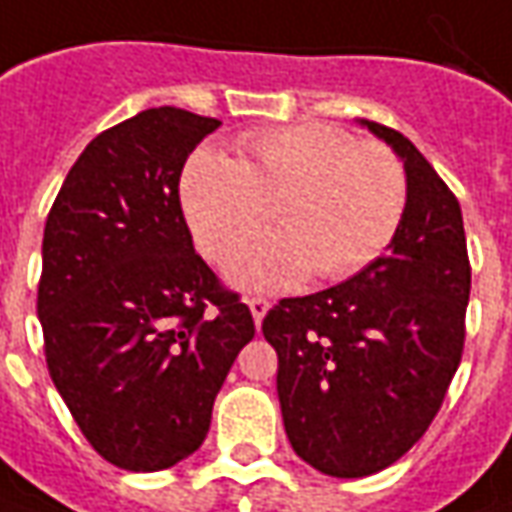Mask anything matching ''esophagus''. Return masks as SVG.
Listing matches in <instances>:
<instances>
[{
	"instance_id": "esophagus-1",
	"label": "esophagus",
	"mask_w": 512,
	"mask_h": 512,
	"mask_svg": "<svg viewBox=\"0 0 512 512\" xmlns=\"http://www.w3.org/2000/svg\"><path fill=\"white\" fill-rule=\"evenodd\" d=\"M246 305H249V310H252V318H255V324L260 327V321H263V316L268 313V307H271V305H268V299H263V296H252V299H249Z\"/></svg>"
}]
</instances>
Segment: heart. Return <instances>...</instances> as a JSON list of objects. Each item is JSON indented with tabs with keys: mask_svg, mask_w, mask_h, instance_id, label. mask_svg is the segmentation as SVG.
<instances>
[{
	"mask_svg": "<svg viewBox=\"0 0 512 512\" xmlns=\"http://www.w3.org/2000/svg\"><path fill=\"white\" fill-rule=\"evenodd\" d=\"M180 202L213 263H230L255 241L271 207L280 232L246 252L230 280L246 291H285L313 271L338 282L377 260L405 216L407 180L388 146L299 121L246 132L238 157L194 152L182 169Z\"/></svg>",
	"mask_w": 512,
	"mask_h": 512,
	"instance_id": "obj_1",
	"label": "heart"
}]
</instances>
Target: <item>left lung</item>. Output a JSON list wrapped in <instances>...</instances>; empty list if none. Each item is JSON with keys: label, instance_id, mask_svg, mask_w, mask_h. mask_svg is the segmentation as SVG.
Listing matches in <instances>:
<instances>
[{"label": "left lung", "instance_id": "8db88e82", "mask_svg": "<svg viewBox=\"0 0 512 512\" xmlns=\"http://www.w3.org/2000/svg\"><path fill=\"white\" fill-rule=\"evenodd\" d=\"M360 124L405 163L399 230L352 280L263 318L293 452L341 480L388 468L427 432L463 357L471 293L457 196L402 132Z\"/></svg>", "mask_w": 512, "mask_h": 512}]
</instances>
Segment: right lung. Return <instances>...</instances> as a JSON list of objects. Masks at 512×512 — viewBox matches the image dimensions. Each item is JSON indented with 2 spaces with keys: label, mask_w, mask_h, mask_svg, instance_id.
I'll return each instance as SVG.
<instances>
[{
  "label": "right lung",
  "mask_w": 512,
  "mask_h": 512,
  "mask_svg": "<svg viewBox=\"0 0 512 512\" xmlns=\"http://www.w3.org/2000/svg\"><path fill=\"white\" fill-rule=\"evenodd\" d=\"M219 119L152 107L99 132L44 227L38 318L49 377L113 466L160 471L205 441L255 338L238 293L194 252L180 174Z\"/></svg>",
  "instance_id": "1"
}]
</instances>
